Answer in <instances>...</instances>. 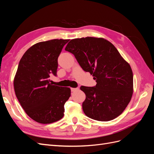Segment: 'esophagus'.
Wrapping results in <instances>:
<instances>
[{"instance_id": "34e87169", "label": "esophagus", "mask_w": 154, "mask_h": 154, "mask_svg": "<svg viewBox=\"0 0 154 154\" xmlns=\"http://www.w3.org/2000/svg\"><path fill=\"white\" fill-rule=\"evenodd\" d=\"M78 89H79L78 88H71V90L72 92H74V91H78Z\"/></svg>"}]
</instances>
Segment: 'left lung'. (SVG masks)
Returning a JSON list of instances; mask_svg holds the SVG:
<instances>
[{
	"label": "left lung",
	"mask_w": 154,
	"mask_h": 154,
	"mask_svg": "<svg viewBox=\"0 0 154 154\" xmlns=\"http://www.w3.org/2000/svg\"><path fill=\"white\" fill-rule=\"evenodd\" d=\"M65 50L74 55L97 83L94 87H80L86 96L82 104L85 114L100 122L122 114L132 96L133 73L115 46L103 38L87 36L71 40Z\"/></svg>",
	"instance_id": "left-lung-1"
}]
</instances>
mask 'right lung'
<instances>
[{"label":"right lung","instance_id":"right-lung-1","mask_svg":"<svg viewBox=\"0 0 154 154\" xmlns=\"http://www.w3.org/2000/svg\"><path fill=\"white\" fill-rule=\"evenodd\" d=\"M69 40L41 42L22 56L14 78V89L23 109L35 122L49 124L63 117L64 105L71 96L69 87L53 85L50 74L57 76L58 58Z\"/></svg>","mask_w":154,"mask_h":154}]
</instances>
